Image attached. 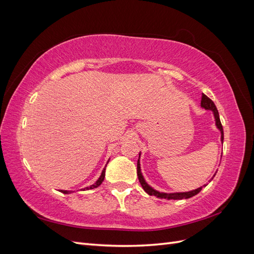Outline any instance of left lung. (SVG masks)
Segmentation results:
<instances>
[{"label": "left lung", "instance_id": "left-lung-1", "mask_svg": "<svg viewBox=\"0 0 254 254\" xmlns=\"http://www.w3.org/2000/svg\"><path fill=\"white\" fill-rule=\"evenodd\" d=\"M201 107L204 109L207 110H212L214 113V117H215V121H216V126L217 128L220 130L221 132V141L224 142V129H222V125L220 123V119H219V113L218 110L216 108V106L213 103V101L211 98L207 97L205 94H202L201 97ZM136 172H137V177H139V181L141 183L142 188L144 189V190L150 196H157L158 198H164V199H174V200H177V199H188L193 197L195 195H197L199 191L202 190V187L199 188L197 190H190V191H186V193H174V194H166V193H160V191L153 190L152 188H150L147 183L145 182L142 173H141V167H140V162L139 160H137V168H136ZM215 176V175H214Z\"/></svg>", "mask_w": 254, "mask_h": 254}]
</instances>
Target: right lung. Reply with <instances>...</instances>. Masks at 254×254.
Masks as SVG:
<instances>
[{
  "mask_svg": "<svg viewBox=\"0 0 254 254\" xmlns=\"http://www.w3.org/2000/svg\"><path fill=\"white\" fill-rule=\"evenodd\" d=\"M104 178H105V168H104V171H103V173H102L101 177H99V178H98V180H97L94 184H92V186H90L89 188L83 189V190H92V189H95V188L99 187V186H101V184H102V182L104 181ZM60 191H63L64 194H67V193H68L67 190H60Z\"/></svg>",
  "mask_w": 254,
  "mask_h": 254,
  "instance_id": "1",
  "label": "right lung"
}]
</instances>
